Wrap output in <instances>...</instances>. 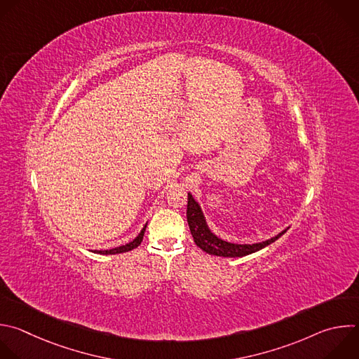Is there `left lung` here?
<instances>
[{
  "mask_svg": "<svg viewBox=\"0 0 359 359\" xmlns=\"http://www.w3.org/2000/svg\"><path fill=\"white\" fill-rule=\"evenodd\" d=\"M186 215H187L189 228H190V232L193 235V240H194L196 245L200 250H203L204 252H207L210 255H215V257L236 258V257H245V255L254 254V252L268 247L269 244L275 243L278 238H280L286 232V229H285L280 233H278L276 236L271 238V240H268L265 243H259V244H252V245H238V244H231V243L222 241L208 229V226L204 221L201 208L194 201L191 194L187 196V212H186Z\"/></svg>",
  "mask_w": 359,
  "mask_h": 359,
  "instance_id": "left-lung-1",
  "label": "left lung"
}]
</instances>
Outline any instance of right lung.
<instances>
[{
    "label": "right lung",
    "mask_w": 359,
    "mask_h": 359,
    "mask_svg": "<svg viewBox=\"0 0 359 359\" xmlns=\"http://www.w3.org/2000/svg\"><path fill=\"white\" fill-rule=\"evenodd\" d=\"M145 229H147V225L144 226V229L141 231V233L135 238L134 241L128 243L127 245H123V247H116V248H112V250H108V251H97V254H102V255H114V254H123V252H128V251H133L135 250L144 240V233H145Z\"/></svg>",
    "instance_id": "1"
}]
</instances>
